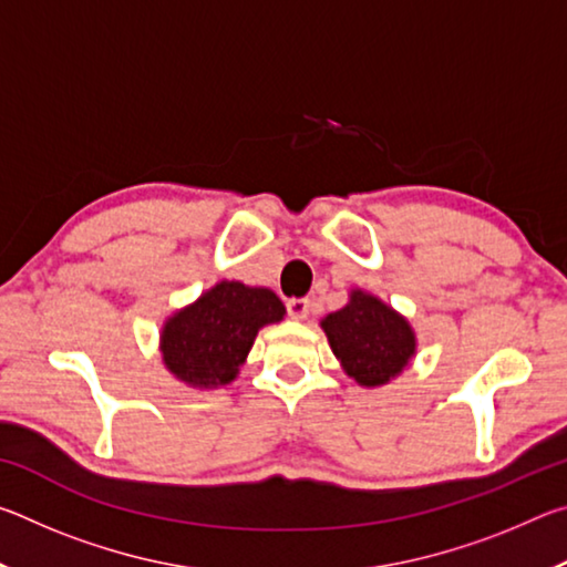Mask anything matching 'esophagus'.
I'll use <instances>...</instances> for the list:
<instances>
[{"mask_svg":"<svg viewBox=\"0 0 567 567\" xmlns=\"http://www.w3.org/2000/svg\"><path fill=\"white\" fill-rule=\"evenodd\" d=\"M287 315L292 320H305L310 315V300L307 297H292V300H287Z\"/></svg>","mask_w":567,"mask_h":567,"instance_id":"obj_1","label":"esophagus"}]
</instances>
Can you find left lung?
<instances>
[{"label":"left lung","instance_id":"1","mask_svg":"<svg viewBox=\"0 0 567 567\" xmlns=\"http://www.w3.org/2000/svg\"><path fill=\"white\" fill-rule=\"evenodd\" d=\"M320 324L342 370L364 388L388 385L415 354V332L410 322L375 295L362 290H352L350 302L330 312Z\"/></svg>","mask_w":567,"mask_h":567}]
</instances>
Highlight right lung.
I'll return each mask as SVG.
<instances>
[{
    "label": "right lung",
    "instance_id": "add662e5",
    "mask_svg": "<svg viewBox=\"0 0 567 567\" xmlns=\"http://www.w3.org/2000/svg\"><path fill=\"white\" fill-rule=\"evenodd\" d=\"M282 318L285 305L272 290L223 280L165 322L162 360L189 388L229 385L260 328Z\"/></svg>",
    "mask_w": 567,
    "mask_h": 567
}]
</instances>
